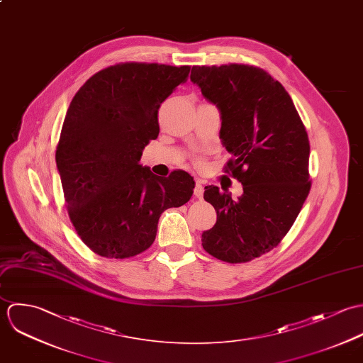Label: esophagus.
I'll return each mask as SVG.
<instances>
[{"instance_id": "1", "label": "esophagus", "mask_w": 363, "mask_h": 363, "mask_svg": "<svg viewBox=\"0 0 363 363\" xmlns=\"http://www.w3.org/2000/svg\"><path fill=\"white\" fill-rule=\"evenodd\" d=\"M203 192H205L203 185H202L201 182H196V184H195V188H194V195H195V198L202 199V198H203Z\"/></svg>"}]
</instances>
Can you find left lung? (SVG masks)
Masks as SVG:
<instances>
[{"mask_svg": "<svg viewBox=\"0 0 363 363\" xmlns=\"http://www.w3.org/2000/svg\"><path fill=\"white\" fill-rule=\"evenodd\" d=\"M191 81L220 112V139L233 157L225 172L242 185L237 201L205 186L218 221L202 245L221 261L248 262L281 242L308 195L307 132L282 84L258 67L195 66Z\"/></svg>", "mask_w": 363, "mask_h": 363, "instance_id": "1", "label": "left lung"}]
</instances>
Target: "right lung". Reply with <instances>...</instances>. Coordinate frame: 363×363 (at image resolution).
<instances>
[{
  "label": "right lung",
  "instance_id": "obj_1",
  "mask_svg": "<svg viewBox=\"0 0 363 363\" xmlns=\"http://www.w3.org/2000/svg\"><path fill=\"white\" fill-rule=\"evenodd\" d=\"M189 66L125 63L94 74L74 95L56 150L69 216L85 245L129 258L155 238L161 213L195 188L185 171L157 177L139 161L157 139L158 108Z\"/></svg>",
  "mask_w": 363,
  "mask_h": 363
}]
</instances>
